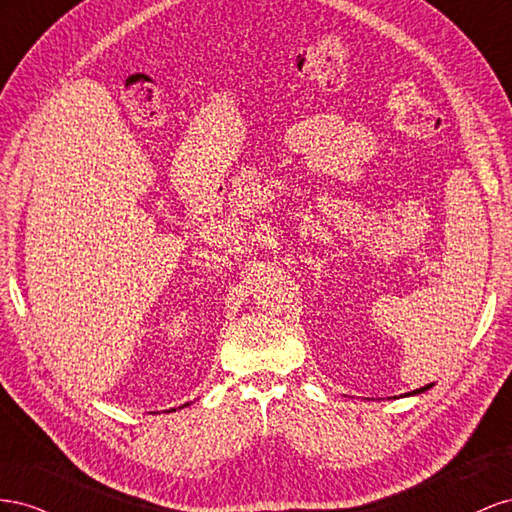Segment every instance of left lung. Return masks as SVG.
Returning a JSON list of instances; mask_svg holds the SVG:
<instances>
[{
  "label": "left lung",
  "instance_id": "left-lung-1",
  "mask_svg": "<svg viewBox=\"0 0 512 512\" xmlns=\"http://www.w3.org/2000/svg\"><path fill=\"white\" fill-rule=\"evenodd\" d=\"M431 386H433V384H429V386H425V388H418V390H414L412 394H418V392H425V390H427V388H431Z\"/></svg>",
  "mask_w": 512,
  "mask_h": 512
}]
</instances>
